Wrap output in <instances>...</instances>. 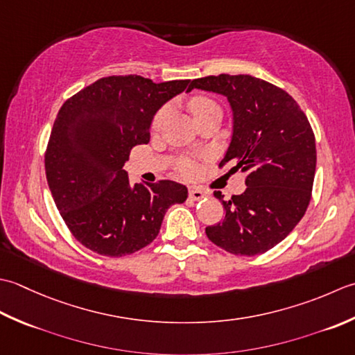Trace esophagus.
Listing matches in <instances>:
<instances>
[{
	"label": "esophagus",
	"instance_id": "34e87169",
	"mask_svg": "<svg viewBox=\"0 0 355 355\" xmlns=\"http://www.w3.org/2000/svg\"><path fill=\"white\" fill-rule=\"evenodd\" d=\"M188 196H190V199H193V200H200V199H204L207 194H205V191H202L200 188H190V190H188Z\"/></svg>",
	"mask_w": 355,
	"mask_h": 355
}]
</instances>
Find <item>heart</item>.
<instances>
[{"instance_id":"heart-1","label":"heart","mask_w":355,"mask_h":355,"mask_svg":"<svg viewBox=\"0 0 355 355\" xmlns=\"http://www.w3.org/2000/svg\"><path fill=\"white\" fill-rule=\"evenodd\" d=\"M218 104L211 101L209 98L205 96H194L190 99V103H188V108H190V112L193 113V116H198L202 112L208 110V108L216 107ZM168 116V107L164 105L159 108V110L155 113L153 121H151V128L157 132V130H161L162 125L165 124V119ZM178 170L180 175L184 176H191L194 173V164L191 161H188V159H182V161L179 162L178 165Z\"/></svg>"}]
</instances>
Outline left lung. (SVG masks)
Returning a JSON list of instances; mask_svg holds the SVG:
<instances>
[{"label": "left lung", "mask_w": 355, "mask_h": 355, "mask_svg": "<svg viewBox=\"0 0 355 355\" xmlns=\"http://www.w3.org/2000/svg\"><path fill=\"white\" fill-rule=\"evenodd\" d=\"M225 95L234 128L219 170L245 173L247 190L223 200V220L207 227L209 241L236 256L263 254L291 233L313 196L315 137L306 114L280 87L250 75L193 79L188 92Z\"/></svg>", "instance_id": "8db88e82"}]
</instances>
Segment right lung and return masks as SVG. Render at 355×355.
Here are the masks:
<instances>
[{"instance_id": "right-lung-1", "label": "right lung", "mask_w": 355, "mask_h": 355, "mask_svg": "<svg viewBox=\"0 0 355 355\" xmlns=\"http://www.w3.org/2000/svg\"><path fill=\"white\" fill-rule=\"evenodd\" d=\"M188 83L105 76L60 108L46 178L62 220L85 248L107 257L133 254L155 241L168 207L187 199V187L173 180L132 185L122 167L133 147L148 144L159 107Z\"/></svg>"}]
</instances>
